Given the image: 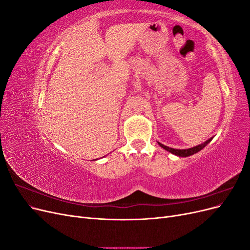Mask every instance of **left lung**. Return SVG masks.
Returning <instances> with one entry per match:
<instances>
[{
    "label": "left lung",
    "instance_id": "8db88e82",
    "mask_svg": "<svg viewBox=\"0 0 250 250\" xmlns=\"http://www.w3.org/2000/svg\"><path fill=\"white\" fill-rule=\"evenodd\" d=\"M211 140H213V138L208 139V141L200 144V145H198V146H195L193 148H188V149H174V148H170L168 146H165V145H163V144H161V143H158V145H160L162 148H164L165 150L169 151V152H171L172 154H175V155L181 156V157H187V156H190V155H193L195 153L199 152V151L202 150L204 147H206Z\"/></svg>",
    "mask_w": 250,
    "mask_h": 250
}]
</instances>
